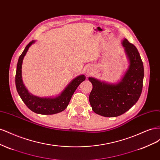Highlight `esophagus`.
<instances>
[{
    "mask_svg": "<svg viewBox=\"0 0 160 160\" xmlns=\"http://www.w3.org/2000/svg\"><path fill=\"white\" fill-rule=\"evenodd\" d=\"M93 69H91V67H89V68H88V69H87L86 73H87V75H91V74L93 73Z\"/></svg>",
    "mask_w": 160,
    "mask_h": 160,
    "instance_id": "1",
    "label": "esophagus"
}]
</instances>
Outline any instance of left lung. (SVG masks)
<instances>
[{
    "mask_svg": "<svg viewBox=\"0 0 160 160\" xmlns=\"http://www.w3.org/2000/svg\"><path fill=\"white\" fill-rule=\"evenodd\" d=\"M122 44L129 61V69L118 84H107L94 78L89 95L92 109L104 117H117L126 112L136 103L141 95L144 76L143 62L132 43L125 38Z\"/></svg>",
    "mask_w": 160,
    "mask_h": 160,
    "instance_id": "8db88e82",
    "label": "left lung"
}]
</instances>
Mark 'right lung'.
Returning a JSON list of instances; mask_svg holds the SVG:
<instances>
[{
	"instance_id": "1",
	"label": "right lung",
	"mask_w": 160,
	"mask_h": 160,
	"mask_svg": "<svg viewBox=\"0 0 160 160\" xmlns=\"http://www.w3.org/2000/svg\"><path fill=\"white\" fill-rule=\"evenodd\" d=\"M35 42L31 41L26 46L25 50L19 57L15 75V84L18 93L27 108L33 112L42 115H52L64 111L69 105L72 95L81 82L85 80L84 75H79L72 80L62 92L61 95L55 98H41L28 93L22 80L21 68L22 59L28 48Z\"/></svg>"
}]
</instances>
